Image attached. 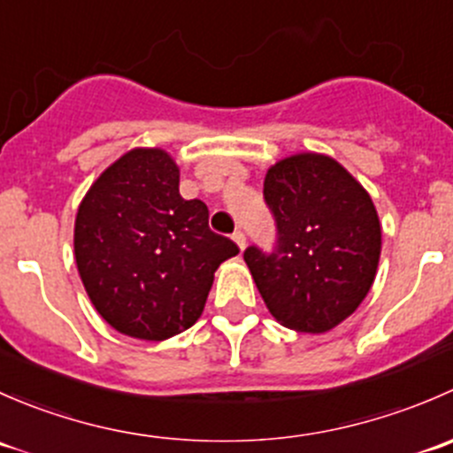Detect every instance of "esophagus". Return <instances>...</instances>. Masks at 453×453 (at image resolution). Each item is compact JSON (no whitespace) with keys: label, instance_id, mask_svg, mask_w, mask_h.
I'll return each instance as SVG.
<instances>
[{"label":"esophagus","instance_id":"34e87169","mask_svg":"<svg viewBox=\"0 0 453 453\" xmlns=\"http://www.w3.org/2000/svg\"><path fill=\"white\" fill-rule=\"evenodd\" d=\"M232 239H234V243L239 245V250H241V252H243V250H245V234H243V232L236 230L234 234H232Z\"/></svg>","mask_w":453,"mask_h":453}]
</instances>
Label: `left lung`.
<instances>
[{
  "label": "left lung",
  "mask_w": 453,
  "mask_h": 453,
  "mask_svg": "<svg viewBox=\"0 0 453 453\" xmlns=\"http://www.w3.org/2000/svg\"><path fill=\"white\" fill-rule=\"evenodd\" d=\"M263 186L278 248L245 250L256 287L282 326L313 335L331 331L355 313L377 276V208L337 159L311 150L269 166Z\"/></svg>",
  "instance_id": "obj_1"
}]
</instances>
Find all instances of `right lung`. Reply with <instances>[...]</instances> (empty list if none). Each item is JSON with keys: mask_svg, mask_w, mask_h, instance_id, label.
I'll return each instance as SVG.
<instances>
[{"mask_svg": "<svg viewBox=\"0 0 453 453\" xmlns=\"http://www.w3.org/2000/svg\"><path fill=\"white\" fill-rule=\"evenodd\" d=\"M239 254L208 227V208L180 195L164 149L127 150L89 186L74 221V256L100 318L122 335L164 342L201 318L223 260Z\"/></svg>", "mask_w": 453, "mask_h": 453, "instance_id": "1", "label": "right lung"}]
</instances>
